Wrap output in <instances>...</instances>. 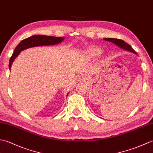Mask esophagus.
Returning a JSON list of instances; mask_svg holds the SVG:
<instances>
[{
    "label": "esophagus",
    "instance_id": "obj_1",
    "mask_svg": "<svg viewBox=\"0 0 153 153\" xmlns=\"http://www.w3.org/2000/svg\"><path fill=\"white\" fill-rule=\"evenodd\" d=\"M87 79V77L85 76H84V75H81L78 77V80L81 81V82H82V81H85Z\"/></svg>",
    "mask_w": 153,
    "mask_h": 153
}]
</instances>
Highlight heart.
<instances>
[{
  "instance_id": "heart-1",
  "label": "heart",
  "mask_w": 153,
  "mask_h": 153,
  "mask_svg": "<svg viewBox=\"0 0 153 153\" xmlns=\"http://www.w3.org/2000/svg\"><path fill=\"white\" fill-rule=\"evenodd\" d=\"M102 53V51L100 48L97 47H91L85 51L83 53V55L86 58L93 59V58L99 57L100 55H101Z\"/></svg>"
}]
</instances>
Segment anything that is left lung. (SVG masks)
Listing matches in <instances>:
<instances>
[{
    "instance_id": "8db88e82",
    "label": "left lung",
    "mask_w": 153,
    "mask_h": 153,
    "mask_svg": "<svg viewBox=\"0 0 153 153\" xmlns=\"http://www.w3.org/2000/svg\"><path fill=\"white\" fill-rule=\"evenodd\" d=\"M104 40H105L106 41L111 42V43L115 44L116 45H117V46L119 47L120 48H122V49H123V50L131 52V53H134L135 54H137V53H136V52L134 49H133L130 45L127 43H126L125 41H123L122 39H114V38H105V39H104Z\"/></svg>"
}]
</instances>
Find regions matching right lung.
Listing matches in <instances>:
<instances>
[{"label":"right lung","mask_w":153,"mask_h":153,"mask_svg":"<svg viewBox=\"0 0 153 153\" xmlns=\"http://www.w3.org/2000/svg\"><path fill=\"white\" fill-rule=\"evenodd\" d=\"M64 39V37H56L53 36H47V35H35L28 38L25 39L19 43L17 47L15 48L12 56L9 61V69L10 70L12 64L15 58L17 57L21 51L28 48H31L39 46H48V45H54L61 43ZM69 93H68L67 96Z\"/></svg>","instance_id":"right-lung-1"}]
</instances>
